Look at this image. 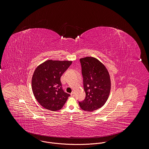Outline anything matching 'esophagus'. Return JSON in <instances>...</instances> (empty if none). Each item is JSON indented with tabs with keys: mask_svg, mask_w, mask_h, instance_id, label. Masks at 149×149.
I'll use <instances>...</instances> for the list:
<instances>
[{
	"mask_svg": "<svg viewBox=\"0 0 149 149\" xmlns=\"http://www.w3.org/2000/svg\"><path fill=\"white\" fill-rule=\"evenodd\" d=\"M70 95H72V96H73V97H74V95H75V93H74V91H72V93H71V94H70Z\"/></svg>",
	"mask_w": 149,
	"mask_h": 149,
	"instance_id": "34e87169",
	"label": "esophagus"
}]
</instances>
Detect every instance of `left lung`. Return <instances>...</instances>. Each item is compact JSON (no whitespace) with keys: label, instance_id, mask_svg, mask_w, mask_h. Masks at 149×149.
I'll use <instances>...</instances> for the list:
<instances>
[{"label":"left lung","instance_id":"8db88e82","mask_svg":"<svg viewBox=\"0 0 149 149\" xmlns=\"http://www.w3.org/2000/svg\"><path fill=\"white\" fill-rule=\"evenodd\" d=\"M80 61L86 98L79 104L83 110L93 111L102 107L108 98L110 76L106 67L95 58L85 57Z\"/></svg>","mask_w":149,"mask_h":149}]
</instances>
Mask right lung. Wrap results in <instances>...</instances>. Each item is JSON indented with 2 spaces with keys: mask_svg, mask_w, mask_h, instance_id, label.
Segmentation results:
<instances>
[{
  "mask_svg": "<svg viewBox=\"0 0 149 149\" xmlns=\"http://www.w3.org/2000/svg\"><path fill=\"white\" fill-rule=\"evenodd\" d=\"M72 61L48 60L35 70L31 81L34 97L40 104L52 111L61 109L70 96L63 90L61 77Z\"/></svg>",
  "mask_w": 149,
  "mask_h": 149,
  "instance_id": "right-lung-1",
  "label": "right lung"
}]
</instances>
